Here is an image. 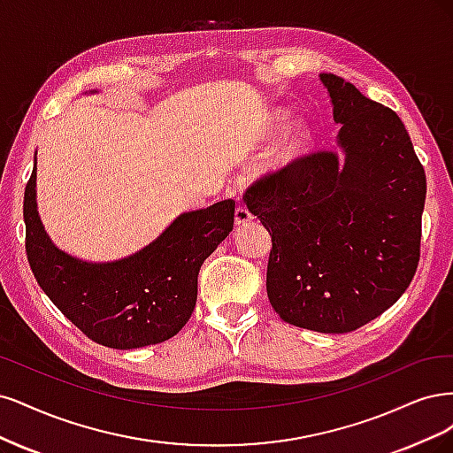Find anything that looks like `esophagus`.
Here are the masks:
<instances>
[{
  "instance_id": "esophagus-1",
  "label": "esophagus",
  "mask_w": 453,
  "mask_h": 453,
  "mask_svg": "<svg viewBox=\"0 0 453 453\" xmlns=\"http://www.w3.org/2000/svg\"><path fill=\"white\" fill-rule=\"evenodd\" d=\"M252 212L248 211L244 205H239L237 209H235V224L237 226H244V224H248V222H252Z\"/></svg>"
}]
</instances>
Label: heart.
<instances>
[{
  "instance_id": "heart-1",
  "label": "heart",
  "mask_w": 453,
  "mask_h": 453,
  "mask_svg": "<svg viewBox=\"0 0 453 453\" xmlns=\"http://www.w3.org/2000/svg\"><path fill=\"white\" fill-rule=\"evenodd\" d=\"M311 149V131L304 126H296L276 141L267 154V167L273 173H284L294 167L299 159Z\"/></svg>"
}]
</instances>
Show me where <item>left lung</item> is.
<instances>
[{
    "mask_svg": "<svg viewBox=\"0 0 453 453\" xmlns=\"http://www.w3.org/2000/svg\"><path fill=\"white\" fill-rule=\"evenodd\" d=\"M341 124L337 147L303 156L246 189L273 233L267 296L284 322L348 333L411 286L421 241L426 171L399 116L322 73Z\"/></svg>",
    "mask_w": 453,
    "mask_h": 453,
    "instance_id": "left-lung-1",
    "label": "left lung"
}]
</instances>
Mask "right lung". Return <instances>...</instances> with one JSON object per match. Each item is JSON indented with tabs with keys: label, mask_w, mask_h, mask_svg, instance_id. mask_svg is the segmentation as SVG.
<instances>
[{
	"label": "right lung",
	"mask_w": 453,
	"mask_h": 453,
	"mask_svg": "<svg viewBox=\"0 0 453 453\" xmlns=\"http://www.w3.org/2000/svg\"><path fill=\"white\" fill-rule=\"evenodd\" d=\"M37 165L24 192L26 254L37 284L86 337L131 349L174 337L192 316L199 269L233 229L235 201L180 214L142 250L90 264L56 248L35 201Z\"/></svg>",
	"instance_id": "add662e5"
}]
</instances>
